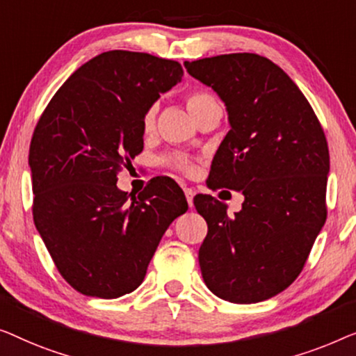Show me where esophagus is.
I'll list each match as a JSON object with an SVG mask.
<instances>
[{"mask_svg":"<svg viewBox=\"0 0 356 356\" xmlns=\"http://www.w3.org/2000/svg\"><path fill=\"white\" fill-rule=\"evenodd\" d=\"M184 193H185V198H187V203L188 207L192 208L193 207V197H195V190L190 188V187H185L184 188Z\"/></svg>","mask_w":356,"mask_h":356,"instance_id":"esophagus-1","label":"esophagus"}]
</instances>
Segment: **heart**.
Wrapping results in <instances>:
<instances>
[{
    "label": "heart",
    "mask_w": 356,
    "mask_h": 356,
    "mask_svg": "<svg viewBox=\"0 0 356 356\" xmlns=\"http://www.w3.org/2000/svg\"><path fill=\"white\" fill-rule=\"evenodd\" d=\"M214 104H218L216 99H214L209 93H204V92H193L187 97V109L195 119H197L203 111H207L208 108L214 106ZM153 126H154V108L148 109L147 114L143 116V129L148 132V130L153 129ZM177 166L180 169H184V171H190V169H192V166H190L187 161H179Z\"/></svg>",
    "instance_id": "b5f03b06"
}]
</instances>
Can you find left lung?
Masks as SVG:
<instances>
[{
	"instance_id": "8db88e82",
	"label": "left lung",
	"mask_w": 356,
	"mask_h": 356,
	"mask_svg": "<svg viewBox=\"0 0 356 356\" xmlns=\"http://www.w3.org/2000/svg\"><path fill=\"white\" fill-rule=\"evenodd\" d=\"M184 66L229 116L208 185L245 197L234 216L211 195L193 198L208 224L198 252L203 280L227 302H263L297 279L326 222V137L305 95L268 58L232 53Z\"/></svg>"
}]
</instances>
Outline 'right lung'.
Here are the masks:
<instances>
[{
  "label": "right lung",
  "instance_id": "add662e5",
  "mask_svg": "<svg viewBox=\"0 0 356 356\" xmlns=\"http://www.w3.org/2000/svg\"><path fill=\"white\" fill-rule=\"evenodd\" d=\"M177 61L113 49L82 64L48 103L29 152L33 222L80 293L118 298L142 284L159 240L188 209L169 177L138 197L118 172L143 149V116L182 80Z\"/></svg>",
  "mask_w": 356,
  "mask_h": 356
}]
</instances>
